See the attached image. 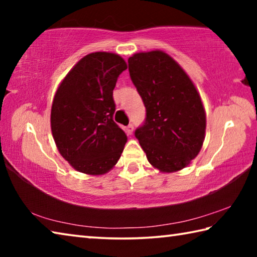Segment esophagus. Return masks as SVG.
<instances>
[{"label": "esophagus", "instance_id": "34e87169", "mask_svg": "<svg viewBox=\"0 0 257 257\" xmlns=\"http://www.w3.org/2000/svg\"><path fill=\"white\" fill-rule=\"evenodd\" d=\"M133 132H134V124L129 123L127 127H125V133H127L128 135H132Z\"/></svg>", "mask_w": 257, "mask_h": 257}]
</instances>
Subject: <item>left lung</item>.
<instances>
[{
  "label": "left lung",
  "instance_id": "8db88e82",
  "mask_svg": "<svg viewBox=\"0 0 257 257\" xmlns=\"http://www.w3.org/2000/svg\"><path fill=\"white\" fill-rule=\"evenodd\" d=\"M128 67L146 108L135 136L153 167L162 172L181 170L196 158L205 136L201 96L179 64L163 52L135 54Z\"/></svg>",
  "mask_w": 257,
  "mask_h": 257
}]
</instances>
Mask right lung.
Returning a JSON list of instances; mask_svg holds the SVG:
<instances>
[{
  "label": "right lung",
  "instance_id": "right-lung-1",
  "mask_svg": "<svg viewBox=\"0 0 257 257\" xmlns=\"http://www.w3.org/2000/svg\"><path fill=\"white\" fill-rule=\"evenodd\" d=\"M125 69L121 56L95 52L82 58L56 90L52 134L60 154L77 171L102 175L120 159L127 136L113 121V89Z\"/></svg>",
  "mask_w": 257,
  "mask_h": 257
}]
</instances>
